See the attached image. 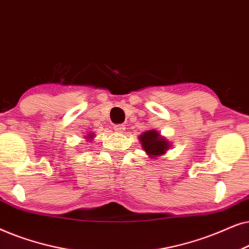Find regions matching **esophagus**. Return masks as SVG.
Returning <instances> with one entry per match:
<instances>
[{
  "label": "esophagus",
  "instance_id": "obj_1",
  "mask_svg": "<svg viewBox=\"0 0 249 249\" xmlns=\"http://www.w3.org/2000/svg\"><path fill=\"white\" fill-rule=\"evenodd\" d=\"M114 128L116 132H118V133H124L125 128L126 127H125V125H123V124H117V125H115Z\"/></svg>",
  "mask_w": 249,
  "mask_h": 249
}]
</instances>
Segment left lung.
I'll return each mask as SVG.
<instances>
[{
	"mask_svg": "<svg viewBox=\"0 0 249 249\" xmlns=\"http://www.w3.org/2000/svg\"><path fill=\"white\" fill-rule=\"evenodd\" d=\"M139 139H140L143 150L150 157H158V156L164 155L170 148V142L165 140L163 137H160V134L156 130L144 132L139 137Z\"/></svg>",
	"mask_w": 249,
	"mask_h": 249,
	"instance_id": "left-lung-1",
	"label": "left lung"
}]
</instances>
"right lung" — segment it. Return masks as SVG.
<instances>
[{"label":"right lung","instance_id":"1","mask_svg":"<svg viewBox=\"0 0 249 249\" xmlns=\"http://www.w3.org/2000/svg\"><path fill=\"white\" fill-rule=\"evenodd\" d=\"M89 139H91V138H93V134H89V137H88Z\"/></svg>","mask_w":249,"mask_h":249}]
</instances>
